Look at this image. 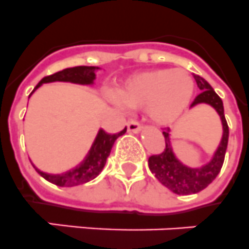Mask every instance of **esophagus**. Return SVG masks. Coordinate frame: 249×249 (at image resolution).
<instances>
[{
    "mask_svg": "<svg viewBox=\"0 0 249 249\" xmlns=\"http://www.w3.org/2000/svg\"><path fill=\"white\" fill-rule=\"evenodd\" d=\"M126 126H128V130L133 131V133H139L142 130V124L137 120H129Z\"/></svg>",
    "mask_w": 249,
    "mask_h": 249,
    "instance_id": "34e87169",
    "label": "esophagus"
}]
</instances>
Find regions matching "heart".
I'll return each mask as SVG.
<instances>
[{
	"label": "heart",
	"instance_id": "b5f03b06",
	"mask_svg": "<svg viewBox=\"0 0 249 249\" xmlns=\"http://www.w3.org/2000/svg\"><path fill=\"white\" fill-rule=\"evenodd\" d=\"M114 102L119 107H145L157 124H172L189 106L194 95V81L181 70H154L128 78L118 89Z\"/></svg>",
	"mask_w": 249,
	"mask_h": 249
}]
</instances>
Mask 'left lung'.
<instances>
[{"label":"left lung","mask_w":249,"mask_h":249,"mask_svg":"<svg viewBox=\"0 0 249 249\" xmlns=\"http://www.w3.org/2000/svg\"><path fill=\"white\" fill-rule=\"evenodd\" d=\"M194 78L197 87L201 89V93L196 96V99L191 104V107H195L200 104L212 106L220 116L221 125H223V137L215 150L214 156L208 163L202 164L201 167H189L183 164L173 152L170 129L163 131L166 148L162 153L150 156L148 160V166H149L150 172L157 177V179L177 195H190V194L200 192L214 181L215 177L220 172L223 162H224L228 138H229V128L225 120L223 101L213 89L212 86L209 85L208 81L197 74H194Z\"/></svg>","instance_id":"1"}]
</instances>
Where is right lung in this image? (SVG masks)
Returning a JSON list of instances; mask_svg holds the SVG:
<instances>
[{
	"label": "right lung",
	"mask_w": 249,
	"mask_h": 249,
	"mask_svg": "<svg viewBox=\"0 0 249 249\" xmlns=\"http://www.w3.org/2000/svg\"><path fill=\"white\" fill-rule=\"evenodd\" d=\"M97 70H100L99 67L78 66L59 71V72L54 73V74L44 77L40 82L37 83L36 87L33 89V92L30 93V96L43 83L71 82L77 83V85H93V81L96 78L95 72ZM125 131H126V128L124 130H121L120 133H116V134H108L105 130L100 129L97 135H96L95 141H93L92 145L89 148V153L85 157V160L78 166H76L72 170L67 171V172L53 175V173H47L37 170L36 167L34 166L35 170H36V172L41 177L47 179V181H49V182L54 183V185L57 186H62V187H72V186L82 185V183L89 182V181L93 179L95 177H97V175L104 170V167L106 164V160L110 156V152H111V148L114 145L115 141L120 135L125 134Z\"/></svg>",
	"instance_id": "add662e5"
}]
</instances>
